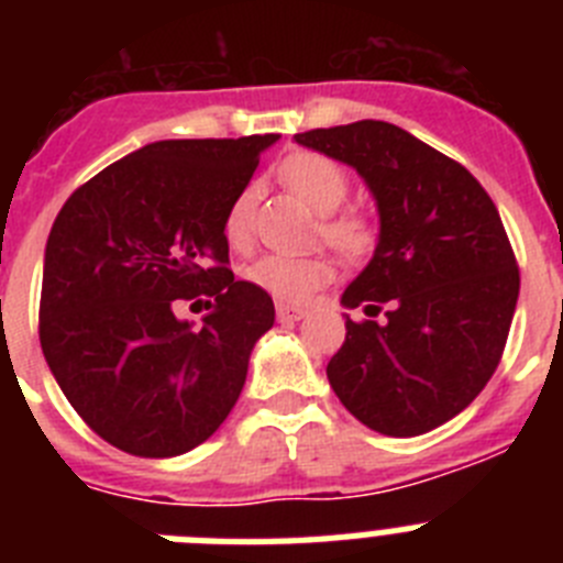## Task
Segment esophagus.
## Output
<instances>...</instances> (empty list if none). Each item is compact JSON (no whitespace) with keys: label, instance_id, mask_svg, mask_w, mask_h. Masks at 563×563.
Masks as SVG:
<instances>
[{"label":"esophagus","instance_id":"esophagus-1","mask_svg":"<svg viewBox=\"0 0 563 563\" xmlns=\"http://www.w3.org/2000/svg\"><path fill=\"white\" fill-rule=\"evenodd\" d=\"M307 310L298 305H285V301H278L276 305V318L282 324H290V321H298V318H305Z\"/></svg>","mask_w":563,"mask_h":563}]
</instances>
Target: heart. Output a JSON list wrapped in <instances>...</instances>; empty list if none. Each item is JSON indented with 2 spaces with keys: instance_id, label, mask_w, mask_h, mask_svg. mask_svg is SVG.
Masks as SVG:
<instances>
[{
  "instance_id": "b5f03b06",
  "label": "heart",
  "mask_w": 563,
  "mask_h": 563,
  "mask_svg": "<svg viewBox=\"0 0 563 563\" xmlns=\"http://www.w3.org/2000/svg\"><path fill=\"white\" fill-rule=\"evenodd\" d=\"M278 177L292 194H298L321 213V236L327 245L335 247L346 258H361L369 251L375 242V228L369 217L355 208L335 211L350 191V177L335 161L318 152H296L278 166ZM253 202H256V191L253 186H245L228 206L225 239L233 247H245L251 242ZM245 278L278 301H307L312 292L330 285L332 265L324 256L265 253L245 267Z\"/></svg>"
}]
</instances>
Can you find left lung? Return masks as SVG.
Here are the masks:
<instances>
[{"label":"left lung","instance_id":"left-lung-1","mask_svg":"<svg viewBox=\"0 0 563 563\" xmlns=\"http://www.w3.org/2000/svg\"><path fill=\"white\" fill-rule=\"evenodd\" d=\"M296 143L346 163L375 194L380 239L343 307L346 341L327 363L332 391L363 426L417 437L460 415L496 372L519 298V265L474 174L386 121L310 129Z\"/></svg>","mask_w":563,"mask_h":563}]
</instances>
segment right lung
<instances>
[{"instance_id": "1", "label": "right lung", "mask_w": 563, "mask_h": 563, "mask_svg": "<svg viewBox=\"0 0 563 563\" xmlns=\"http://www.w3.org/2000/svg\"><path fill=\"white\" fill-rule=\"evenodd\" d=\"M278 134L157 141L69 194L44 251L38 341L69 406L134 456L186 454L236 406L273 298L228 267L225 211ZM206 295L194 331L173 316Z\"/></svg>"}]
</instances>
